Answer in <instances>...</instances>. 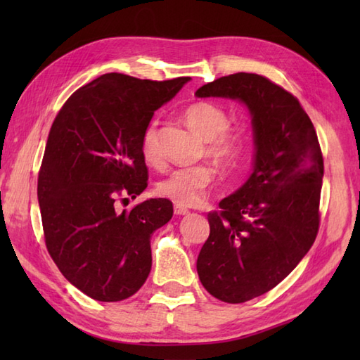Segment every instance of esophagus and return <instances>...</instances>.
<instances>
[{"mask_svg": "<svg viewBox=\"0 0 360 360\" xmlns=\"http://www.w3.org/2000/svg\"><path fill=\"white\" fill-rule=\"evenodd\" d=\"M174 213L176 215H187L188 213V209L187 207H182V205H174Z\"/></svg>", "mask_w": 360, "mask_h": 360, "instance_id": "34e87169", "label": "esophagus"}]
</instances>
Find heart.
Segmentation results:
<instances>
[{"mask_svg":"<svg viewBox=\"0 0 360 360\" xmlns=\"http://www.w3.org/2000/svg\"><path fill=\"white\" fill-rule=\"evenodd\" d=\"M186 124L205 141L204 153L213 162L223 167H235L246 148V134L241 128L229 127V112L223 105L215 102H195L182 112ZM141 151L145 162L158 165L162 159L159 145L158 120L145 127L141 137ZM215 179L209 165L179 168L158 184L159 196L167 198L178 205L200 204Z\"/></svg>","mask_w":360,"mask_h":360,"instance_id":"1","label":"heart"}]
</instances>
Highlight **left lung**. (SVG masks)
<instances>
[{
  "label": "left lung",
  "instance_id": "left-lung-1",
  "mask_svg": "<svg viewBox=\"0 0 360 360\" xmlns=\"http://www.w3.org/2000/svg\"><path fill=\"white\" fill-rule=\"evenodd\" d=\"M196 97L248 106L254 168L244 184L207 215L210 235L198 255L202 286L226 303H244L285 280L319 232L323 158L317 133L297 98L258 74L226 75Z\"/></svg>",
  "mask_w": 360,
  "mask_h": 360
}]
</instances>
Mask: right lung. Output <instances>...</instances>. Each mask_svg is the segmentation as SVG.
<instances>
[{
	"label": "right lung",
	"instance_id": "right-lung-1",
	"mask_svg": "<svg viewBox=\"0 0 360 360\" xmlns=\"http://www.w3.org/2000/svg\"><path fill=\"white\" fill-rule=\"evenodd\" d=\"M188 80L103 74L75 91L51 127L37 188L46 248L94 300H125L151 271L150 238L172 219V201L151 198L122 212L116 201L147 188L142 133Z\"/></svg>",
	"mask_w": 360,
	"mask_h": 360
}]
</instances>
